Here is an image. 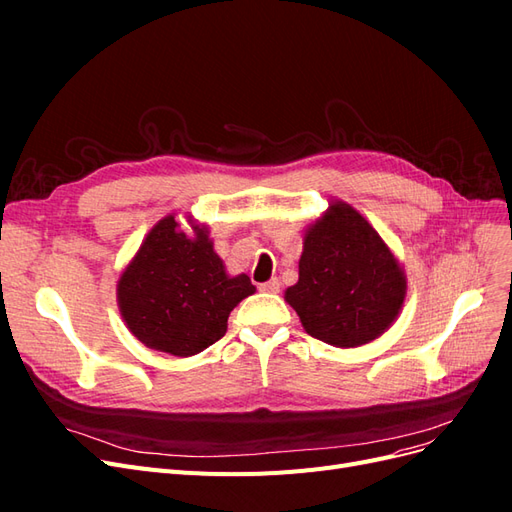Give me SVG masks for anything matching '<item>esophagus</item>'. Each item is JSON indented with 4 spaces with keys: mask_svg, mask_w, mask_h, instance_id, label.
I'll use <instances>...</instances> for the list:
<instances>
[{
    "mask_svg": "<svg viewBox=\"0 0 512 512\" xmlns=\"http://www.w3.org/2000/svg\"><path fill=\"white\" fill-rule=\"evenodd\" d=\"M260 292H280V280H269L265 284H258Z\"/></svg>",
    "mask_w": 512,
    "mask_h": 512,
    "instance_id": "34e87169",
    "label": "esophagus"
}]
</instances>
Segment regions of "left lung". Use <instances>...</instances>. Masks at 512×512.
Masks as SVG:
<instances>
[{
  "label": "left lung",
  "instance_id": "obj_1",
  "mask_svg": "<svg viewBox=\"0 0 512 512\" xmlns=\"http://www.w3.org/2000/svg\"><path fill=\"white\" fill-rule=\"evenodd\" d=\"M406 280L391 250L350 205L335 203L307 230L299 282L286 301L305 331L324 344L354 348L391 327Z\"/></svg>",
  "mask_w": 512,
  "mask_h": 512
}]
</instances>
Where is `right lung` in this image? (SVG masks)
<instances>
[{
    "label": "right lung",
    "mask_w": 512,
    "mask_h": 512,
    "mask_svg": "<svg viewBox=\"0 0 512 512\" xmlns=\"http://www.w3.org/2000/svg\"><path fill=\"white\" fill-rule=\"evenodd\" d=\"M168 215L153 228L117 284L121 316L147 348L203 352L226 333L232 309L254 294L247 275L228 277L205 228L188 239Z\"/></svg>",
    "instance_id": "1"
}]
</instances>
